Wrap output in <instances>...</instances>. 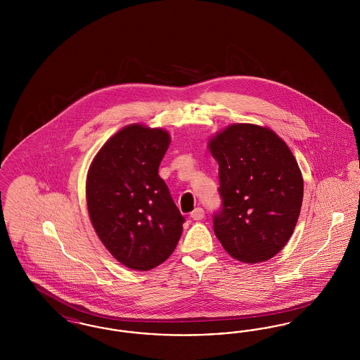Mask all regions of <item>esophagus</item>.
<instances>
[{
  "label": "esophagus",
  "mask_w": 360,
  "mask_h": 360,
  "mask_svg": "<svg viewBox=\"0 0 360 360\" xmlns=\"http://www.w3.org/2000/svg\"><path fill=\"white\" fill-rule=\"evenodd\" d=\"M190 217H191L193 220H202V219L205 217V212H204L202 207H195V209L191 212Z\"/></svg>",
  "instance_id": "esophagus-1"
}]
</instances>
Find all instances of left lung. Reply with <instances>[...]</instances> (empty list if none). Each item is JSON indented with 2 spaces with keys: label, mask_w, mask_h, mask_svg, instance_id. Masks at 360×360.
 <instances>
[{
  "label": "left lung",
  "mask_w": 360,
  "mask_h": 360,
  "mask_svg": "<svg viewBox=\"0 0 360 360\" xmlns=\"http://www.w3.org/2000/svg\"><path fill=\"white\" fill-rule=\"evenodd\" d=\"M209 150L219 163L217 239L240 262L271 259L290 239L302 205L295 158L275 132L254 124L229 125L210 139Z\"/></svg>",
  "instance_id": "left-lung-1"
}]
</instances>
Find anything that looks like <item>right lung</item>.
Masks as SVG:
<instances>
[{
    "mask_svg": "<svg viewBox=\"0 0 360 360\" xmlns=\"http://www.w3.org/2000/svg\"><path fill=\"white\" fill-rule=\"evenodd\" d=\"M170 144L160 128L134 124L110 137L87 174L91 224L121 264L151 270L172 255L185 217L158 169Z\"/></svg>",
    "mask_w": 360,
    "mask_h": 360,
    "instance_id": "obj_1",
    "label": "right lung"
}]
</instances>
